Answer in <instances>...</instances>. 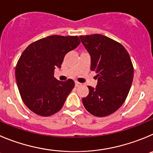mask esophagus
<instances>
[{"label":"esophagus","mask_w":153,"mask_h":153,"mask_svg":"<svg viewBox=\"0 0 153 153\" xmlns=\"http://www.w3.org/2000/svg\"><path fill=\"white\" fill-rule=\"evenodd\" d=\"M81 83H79V82H78V81H75V86L79 87V86H81Z\"/></svg>","instance_id":"esophagus-1"}]
</instances>
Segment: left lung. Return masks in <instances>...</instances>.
<instances>
[{"instance_id": "1", "label": "left lung", "mask_w": 153, "mask_h": 153, "mask_svg": "<svg viewBox=\"0 0 153 153\" xmlns=\"http://www.w3.org/2000/svg\"><path fill=\"white\" fill-rule=\"evenodd\" d=\"M79 38L91 55V70L97 73L96 88L88 86L89 94L82 102L94 116H107L128 97L134 77L132 62L123 45L108 37L95 34Z\"/></svg>"}]
</instances>
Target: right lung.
Returning <instances> with one entry per match:
<instances>
[{
    "mask_svg": "<svg viewBox=\"0 0 153 153\" xmlns=\"http://www.w3.org/2000/svg\"><path fill=\"white\" fill-rule=\"evenodd\" d=\"M80 44L78 36L51 35L31 43L16 66L17 86L24 103L41 116L59 112L75 87L73 80L60 81L54 69L60 68L64 56Z\"/></svg>",
    "mask_w": 153,
    "mask_h": 153,
    "instance_id": "add662e5",
    "label": "right lung"
}]
</instances>
